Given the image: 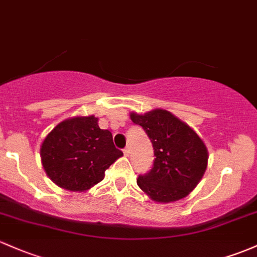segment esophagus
Instances as JSON below:
<instances>
[{
    "label": "esophagus",
    "instance_id": "1",
    "mask_svg": "<svg viewBox=\"0 0 257 257\" xmlns=\"http://www.w3.org/2000/svg\"><path fill=\"white\" fill-rule=\"evenodd\" d=\"M123 154H125L126 157H128V156H130V147L123 148Z\"/></svg>",
    "mask_w": 257,
    "mask_h": 257
}]
</instances>
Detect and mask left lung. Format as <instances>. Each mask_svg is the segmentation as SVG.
Returning a JSON list of instances; mask_svg holds the SVG:
<instances>
[{"label": "left lung", "instance_id": "left-lung-1", "mask_svg": "<svg viewBox=\"0 0 257 257\" xmlns=\"http://www.w3.org/2000/svg\"><path fill=\"white\" fill-rule=\"evenodd\" d=\"M142 126L154 150L153 167L140 175L137 185L156 202H174L186 197L206 172L208 152L198 135L163 109L143 115L130 114Z\"/></svg>", "mask_w": 257, "mask_h": 257}]
</instances>
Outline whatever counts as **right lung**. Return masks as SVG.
Returning a JSON list of instances; mask_svg holds the SVG:
<instances>
[{
	"instance_id": "right-lung-1",
	"label": "right lung",
	"mask_w": 257,
	"mask_h": 257,
	"mask_svg": "<svg viewBox=\"0 0 257 257\" xmlns=\"http://www.w3.org/2000/svg\"><path fill=\"white\" fill-rule=\"evenodd\" d=\"M121 156L111 132L99 127L94 115L60 122L40 148L45 173L57 186L70 191H85L94 186Z\"/></svg>"
}]
</instances>
